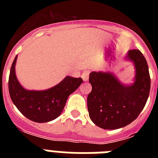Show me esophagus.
<instances>
[{"label": "esophagus", "instance_id": "34e87169", "mask_svg": "<svg viewBox=\"0 0 158 158\" xmlns=\"http://www.w3.org/2000/svg\"><path fill=\"white\" fill-rule=\"evenodd\" d=\"M89 71H85L81 74V77L84 80V81H87L89 80Z\"/></svg>", "mask_w": 158, "mask_h": 158}]
</instances>
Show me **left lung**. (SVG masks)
Segmentation results:
<instances>
[{
	"instance_id": "left-lung-1",
	"label": "left lung",
	"mask_w": 158,
	"mask_h": 158,
	"mask_svg": "<svg viewBox=\"0 0 158 158\" xmlns=\"http://www.w3.org/2000/svg\"><path fill=\"white\" fill-rule=\"evenodd\" d=\"M127 58L136 69L135 83L124 85L111 73L92 72V91L88 96L89 117L99 127L114 130L126 127L144 108L150 90L147 62L139 50H130Z\"/></svg>"
}]
</instances>
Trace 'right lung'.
<instances>
[{
	"label": "right lung",
	"mask_w": 158,
	"mask_h": 158,
	"mask_svg": "<svg viewBox=\"0 0 158 158\" xmlns=\"http://www.w3.org/2000/svg\"><path fill=\"white\" fill-rule=\"evenodd\" d=\"M16 56L8 78V91L17 109L28 119L36 123H47L56 118L63 111L69 95L83 82L82 78L66 77L62 81L44 91H28L23 89L15 73Z\"/></svg>",
	"instance_id": "1"
}]
</instances>
